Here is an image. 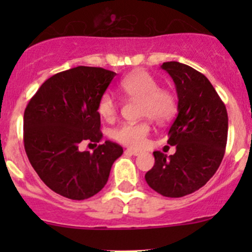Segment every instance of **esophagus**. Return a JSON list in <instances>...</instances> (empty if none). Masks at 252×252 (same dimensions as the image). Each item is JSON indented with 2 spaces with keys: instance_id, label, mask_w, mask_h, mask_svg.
Here are the masks:
<instances>
[{
  "instance_id": "1",
  "label": "esophagus",
  "mask_w": 252,
  "mask_h": 252,
  "mask_svg": "<svg viewBox=\"0 0 252 252\" xmlns=\"http://www.w3.org/2000/svg\"><path fill=\"white\" fill-rule=\"evenodd\" d=\"M126 154H130L133 155V156H138V155H140V151H136V150H133V149H126Z\"/></svg>"
}]
</instances>
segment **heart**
Listing matches in <instances>:
<instances>
[{"label":"heart","mask_w":252,"mask_h":252,"mask_svg":"<svg viewBox=\"0 0 252 252\" xmlns=\"http://www.w3.org/2000/svg\"><path fill=\"white\" fill-rule=\"evenodd\" d=\"M122 93L130 100L140 101V116L164 123L175 114L177 100L168 89L159 88V81L146 70H136L126 77L119 84ZM118 105L111 94L100 97L97 112L103 119L112 121L117 116ZM151 131L149 122L123 123L113 130V138L121 144L133 149H140Z\"/></svg>","instance_id":"1"}]
</instances>
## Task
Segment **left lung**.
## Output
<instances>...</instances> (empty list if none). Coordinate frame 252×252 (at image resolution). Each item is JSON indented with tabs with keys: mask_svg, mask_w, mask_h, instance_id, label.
<instances>
[{
	"mask_svg": "<svg viewBox=\"0 0 252 252\" xmlns=\"http://www.w3.org/2000/svg\"><path fill=\"white\" fill-rule=\"evenodd\" d=\"M175 84L178 116L168 131L175 154L155 151V164L145 179L167 197H182L202 188L217 172L228 136L224 103L207 78L179 62L161 65Z\"/></svg>",
	"mask_w": 252,
	"mask_h": 252,
	"instance_id": "1",
	"label": "left lung"
}]
</instances>
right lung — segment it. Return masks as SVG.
<instances>
[{
  "instance_id": "right-lung-1",
  "label": "right lung",
  "mask_w": 252,
  "mask_h": 252,
  "mask_svg": "<svg viewBox=\"0 0 252 252\" xmlns=\"http://www.w3.org/2000/svg\"><path fill=\"white\" fill-rule=\"evenodd\" d=\"M116 73L79 67L47 79L24 112V149L40 179L57 194L85 200L107 183L112 164L123 154L105 141L94 152L79 150L84 141L100 142L97 103Z\"/></svg>"
}]
</instances>
